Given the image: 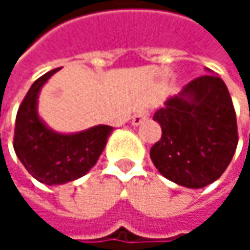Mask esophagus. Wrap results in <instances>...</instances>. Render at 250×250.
I'll return each instance as SVG.
<instances>
[{
    "label": "esophagus",
    "mask_w": 250,
    "mask_h": 250,
    "mask_svg": "<svg viewBox=\"0 0 250 250\" xmlns=\"http://www.w3.org/2000/svg\"><path fill=\"white\" fill-rule=\"evenodd\" d=\"M149 119V113L147 111H142V113H137L133 116V120H131V125H140L145 120Z\"/></svg>",
    "instance_id": "esophagus-1"
}]
</instances>
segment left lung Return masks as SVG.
Returning a JSON list of instances; mask_svg holds the SVG:
<instances>
[{"mask_svg":"<svg viewBox=\"0 0 250 250\" xmlns=\"http://www.w3.org/2000/svg\"><path fill=\"white\" fill-rule=\"evenodd\" d=\"M207 71L208 75L187 83L153 116L162 137L152 146L150 159L167 179L185 188H203L219 179L237 146L229 89L220 76Z\"/></svg>","mask_w":250,"mask_h":250,"instance_id":"8db88e82","label":"left lung"}]
</instances>
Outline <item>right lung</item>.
Segmentation results:
<instances>
[{"label":"right lung","mask_w":250,"mask_h":250,"mask_svg":"<svg viewBox=\"0 0 250 250\" xmlns=\"http://www.w3.org/2000/svg\"><path fill=\"white\" fill-rule=\"evenodd\" d=\"M53 69L30 86L17 111L14 150L28 174L46 185H62L83 176L97 164L113 127L98 125L78 133L52 130L37 113L40 89Z\"/></svg>","instance_id":"right-lung-1"}]
</instances>
